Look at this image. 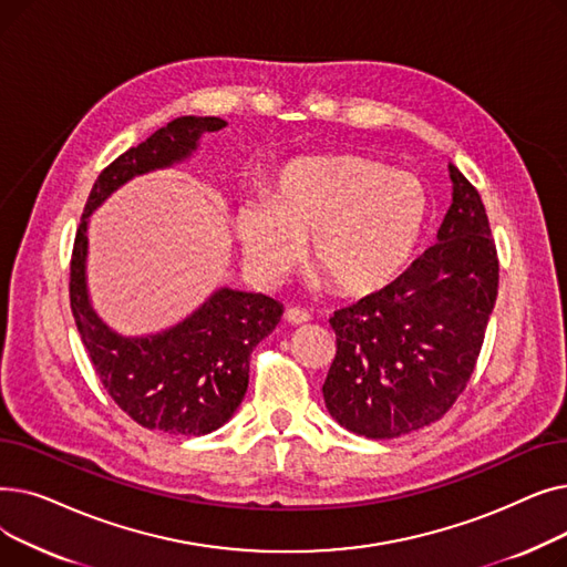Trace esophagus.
I'll return each instance as SVG.
<instances>
[{"label": "esophagus", "mask_w": 567, "mask_h": 567, "mask_svg": "<svg viewBox=\"0 0 567 567\" xmlns=\"http://www.w3.org/2000/svg\"><path fill=\"white\" fill-rule=\"evenodd\" d=\"M285 321L291 323V326H301V323L310 321V315H308L306 310H301V308H289V310L285 312Z\"/></svg>", "instance_id": "1"}]
</instances>
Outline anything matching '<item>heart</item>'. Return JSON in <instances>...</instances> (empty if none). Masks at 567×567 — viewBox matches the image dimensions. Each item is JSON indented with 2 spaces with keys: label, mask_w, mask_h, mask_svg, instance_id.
I'll use <instances>...</instances> for the list:
<instances>
[{
  "label": "heart",
  "mask_w": 567,
  "mask_h": 567,
  "mask_svg": "<svg viewBox=\"0 0 567 567\" xmlns=\"http://www.w3.org/2000/svg\"><path fill=\"white\" fill-rule=\"evenodd\" d=\"M425 186L363 156L289 163L271 199L246 202L236 236L250 271L278 280L303 252L333 291L370 296L393 285L419 252L427 225Z\"/></svg>",
  "instance_id": "obj_1"
}]
</instances>
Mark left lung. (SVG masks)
<instances>
[{"mask_svg":"<svg viewBox=\"0 0 567 567\" xmlns=\"http://www.w3.org/2000/svg\"><path fill=\"white\" fill-rule=\"evenodd\" d=\"M453 204L436 241L385 289L331 317L323 402L353 434L395 439L443 419L473 374L498 293L485 204L451 165Z\"/></svg>","mask_w":567,"mask_h":567,"instance_id":"1","label":"left lung"}]
</instances>
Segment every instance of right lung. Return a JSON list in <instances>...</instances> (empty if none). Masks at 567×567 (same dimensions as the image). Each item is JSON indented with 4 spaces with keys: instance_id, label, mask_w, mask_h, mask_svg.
Here are the masks:
<instances>
[{
    "instance_id": "1",
    "label": "right lung",
    "mask_w": 567,
    "mask_h": 567,
    "mask_svg": "<svg viewBox=\"0 0 567 567\" xmlns=\"http://www.w3.org/2000/svg\"><path fill=\"white\" fill-rule=\"evenodd\" d=\"M225 126L218 116H178L112 161L86 197L71 257V310L105 391L137 425L174 436L208 434L231 419L248 391L250 353L276 329L282 306L264 293L220 287L163 333L118 336L89 303L86 220L133 176L188 158L202 133Z\"/></svg>"
}]
</instances>
